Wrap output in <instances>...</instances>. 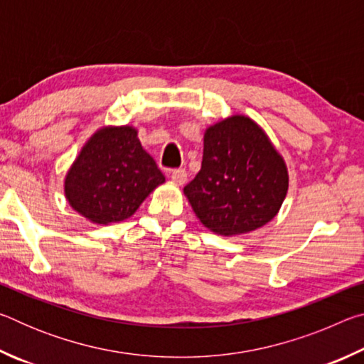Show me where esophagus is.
I'll list each match as a JSON object with an SVG mask.
<instances>
[{
  "instance_id": "obj_1",
  "label": "esophagus",
  "mask_w": 364,
  "mask_h": 364,
  "mask_svg": "<svg viewBox=\"0 0 364 364\" xmlns=\"http://www.w3.org/2000/svg\"><path fill=\"white\" fill-rule=\"evenodd\" d=\"M170 176L176 184H183L184 181H186L188 173H186V170H184V168H175V170H171Z\"/></svg>"
}]
</instances>
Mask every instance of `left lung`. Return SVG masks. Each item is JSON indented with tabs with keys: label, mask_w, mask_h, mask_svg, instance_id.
Returning a JSON list of instances; mask_svg holds the SVG:
<instances>
[{
	"label": "left lung",
	"mask_w": 364,
	"mask_h": 364,
	"mask_svg": "<svg viewBox=\"0 0 364 364\" xmlns=\"http://www.w3.org/2000/svg\"><path fill=\"white\" fill-rule=\"evenodd\" d=\"M287 168L267 134L244 115L208 128L200 171L184 186L200 223L221 236L254 231L278 213Z\"/></svg>",
	"instance_id": "obj_1"
}]
</instances>
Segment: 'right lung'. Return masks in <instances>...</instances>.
Returning <instances> with one entry per match:
<instances>
[{
  "label": "right lung",
  "mask_w": 364,
  "mask_h": 364,
  "mask_svg": "<svg viewBox=\"0 0 364 364\" xmlns=\"http://www.w3.org/2000/svg\"><path fill=\"white\" fill-rule=\"evenodd\" d=\"M165 176L132 127L102 128L65 176L69 204L93 223L122 221L138 210Z\"/></svg>",
  "instance_id": "1"
}]
</instances>
